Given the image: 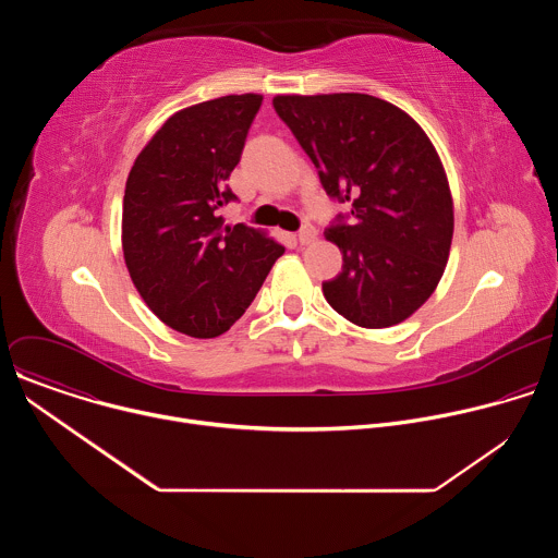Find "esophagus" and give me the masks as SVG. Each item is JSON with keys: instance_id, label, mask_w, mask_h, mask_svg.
Wrapping results in <instances>:
<instances>
[{"instance_id": "obj_1", "label": "esophagus", "mask_w": 558, "mask_h": 558, "mask_svg": "<svg viewBox=\"0 0 558 558\" xmlns=\"http://www.w3.org/2000/svg\"><path fill=\"white\" fill-rule=\"evenodd\" d=\"M298 241H300L302 245H311V243H315V241H317V231H315V227H313V225H304V227L298 231Z\"/></svg>"}]
</instances>
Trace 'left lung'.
Instances as JSON below:
<instances>
[{
    "label": "left lung",
    "mask_w": 558,
    "mask_h": 558,
    "mask_svg": "<svg viewBox=\"0 0 558 558\" xmlns=\"http://www.w3.org/2000/svg\"><path fill=\"white\" fill-rule=\"evenodd\" d=\"M278 117L313 161L325 192L351 203L327 227L342 274L323 282L349 323H404L437 289L452 243V196L441 158L420 123L360 93L278 95Z\"/></svg>",
    "instance_id": "obj_1"
}]
</instances>
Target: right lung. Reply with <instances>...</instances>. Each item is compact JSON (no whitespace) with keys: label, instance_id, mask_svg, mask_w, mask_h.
<instances>
[{"label":"right lung","instance_id":"right-lung-1","mask_svg":"<svg viewBox=\"0 0 558 558\" xmlns=\"http://www.w3.org/2000/svg\"><path fill=\"white\" fill-rule=\"evenodd\" d=\"M263 95H229L174 112L136 156L123 196L130 278L158 320L192 338L225 333L284 254L263 229L225 225L227 179Z\"/></svg>","mask_w":558,"mask_h":558}]
</instances>
